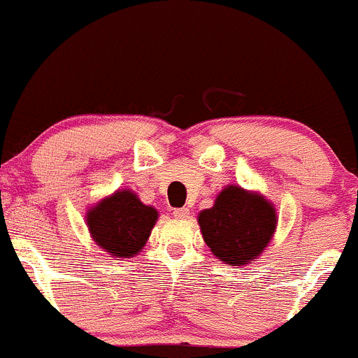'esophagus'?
Here are the masks:
<instances>
[{
  "label": "esophagus",
  "instance_id": "34e87169",
  "mask_svg": "<svg viewBox=\"0 0 358 358\" xmlns=\"http://www.w3.org/2000/svg\"><path fill=\"white\" fill-rule=\"evenodd\" d=\"M172 215H174L176 219L184 220V219H187V217H189V208H176Z\"/></svg>",
  "mask_w": 358,
  "mask_h": 358
}]
</instances>
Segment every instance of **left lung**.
I'll return each mask as SVG.
<instances>
[{"instance_id": "left-lung-1", "label": "left lung", "mask_w": 358, "mask_h": 358, "mask_svg": "<svg viewBox=\"0 0 358 358\" xmlns=\"http://www.w3.org/2000/svg\"><path fill=\"white\" fill-rule=\"evenodd\" d=\"M198 224L217 259L229 265H246L259 259L271 243L278 217L265 196L227 186L217 194L212 208L201 210Z\"/></svg>"}]
</instances>
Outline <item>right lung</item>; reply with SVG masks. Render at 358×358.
I'll list each match as a JSON object with an SVG mask.
<instances>
[{
    "mask_svg": "<svg viewBox=\"0 0 358 358\" xmlns=\"http://www.w3.org/2000/svg\"><path fill=\"white\" fill-rule=\"evenodd\" d=\"M157 219V210L143 203L138 194L129 189H117L86 213L93 241L115 259L138 255L148 241Z\"/></svg>",
    "mask_w": 358,
    "mask_h": 358,
    "instance_id": "right-lung-1",
    "label": "right lung"
}]
</instances>
